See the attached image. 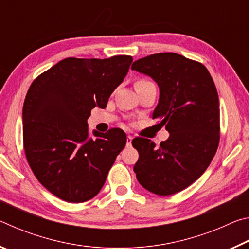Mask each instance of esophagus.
Wrapping results in <instances>:
<instances>
[{
	"label": "esophagus",
	"mask_w": 249,
	"mask_h": 249,
	"mask_svg": "<svg viewBox=\"0 0 249 249\" xmlns=\"http://www.w3.org/2000/svg\"><path fill=\"white\" fill-rule=\"evenodd\" d=\"M132 141H133V137L130 136V135H127V138H126V145L127 146L132 145Z\"/></svg>",
	"instance_id": "34e87169"
}]
</instances>
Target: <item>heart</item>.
<instances>
[{"label": "heart", "instance_id": "obj_1", "mask_svg": "<svg viewBox=\"0 0 249 249\" xmlns=\"http://www.w3.org/2000/svg\"><path fill=\"white\" fill-rule=\"evenodd\" d=\"M148 82H150V81H148V80H145V79H141V80H138V81H137L136 83H148Z\"/></svg>", "mask_w": 249, "mask_h": 249}]
</instances>
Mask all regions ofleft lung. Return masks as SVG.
<instances>
[{
    "label": "left lung",
    "mask_w": 249,
    "mask_h": 249,
    "mask_svg": "<svg viewBox=\"0 0 249 249\" xmlns=\"http://www.w3.org/2000/svg\"><path fill=\"white\" fill-rule=\"evenodd\" d=\"M132 69L157 82L159 102L153 113L170 133L159 147L147 138L132 141L140 158L134 166L146 190L171 196L188 188L212 161L220 142V103L208 69L175 53L138 59Z\"/></svg>",
    "instance_id": "obj_1"
}]
</instances>
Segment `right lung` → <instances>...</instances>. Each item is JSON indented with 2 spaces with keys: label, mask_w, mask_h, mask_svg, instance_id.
Masks as SVG:
<instances>
[{
  "label": "right lung",
  "mask_w": 249,
  "mask_h": 249,
  "mask_svg": "<svg viewBox=\"0 0 249 249\" xmlns=\"http://www.w3.org/2000/svg\"><path fill=\"white\" fill-rule=\"evenodd\" d=\"M130 56L66 58L39 74L23 107V142L37 180L59 199L81 203L100 192L116 156L126 145L121 128L94 130L88 119L104 108L123 81Z\"/></svg>",
  "instance_id": "1"
}]
</instances>
